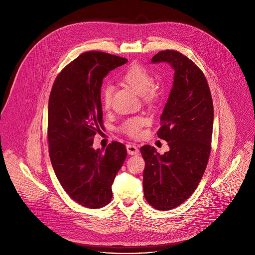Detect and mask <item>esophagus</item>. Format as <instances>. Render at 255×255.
<instances>
[{"label":"esophagus","instance_id":"esophagus-1","mask_svg":"<svg viewBox=\"0 0 255 255\" xmlns=\"http://www.w3.org/2000/svg\"><path fill=\"white\" fill-rule=\"evenodd\" d=\"M126 149L130 155H137L139 153V149L137 148V146H135L134 144H127Z\"/></svg>","mask_w":255,"mask_h":255}]
</instances>
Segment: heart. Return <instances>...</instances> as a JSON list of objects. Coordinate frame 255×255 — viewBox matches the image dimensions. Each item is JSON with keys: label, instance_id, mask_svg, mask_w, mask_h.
I'll use <instances>...</instances> for the list:
<instances>
[{"label": "heart", "instance_id": "b5f03b06", "mask_svg": "<svg viewBox=\"0 0 255 255\" xmlns=\"http://www.w3.org/2000/svg\"><path fill=\"white\" fill-rule=\"evenodd\" d=\"M121 82L136 94L141 95L142 99L145 102L151 103L156 97V90L151 85V75L146 69L137 64L130 65L123 72V75L121 76ZM101 100L103 108L105 110H108L111 107L112 102V89L110 87H107L103 90ZM144 123V118L135 117L125 121L121 127V130L126 135L137 138L141 134V128Z\"/></svg>", "mask_w": 255, "mask_h": 255}]
</instances>
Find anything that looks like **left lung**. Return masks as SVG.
I'll return each mask as SVG.
<instances>
[{"mask_svg": "<svg viewBox=\"0 0 255 255\" xmlns=\"http://www.w3.org/2000/svg\"><path fill=\"white\" fill-rule=\"evenodd\" d=\"M151 62H166L174 71L157 132L169 150L161 155L150 145L140 148L144 197L153 208L166 211L189 199L202 179L211 151L214 107L204 74L187 56L165 50Z\"/></svg>", "mask_w": 255, "mask_h": 255, "instance_id": "1", "label": "left lung"}]
</instances>
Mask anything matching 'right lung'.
Instances as JSON below:
<instances>
[{"label": "right lung", "mask_w": 255, "mask_h": 255, "mask_svg": "<svg viewBox=\"0 0 255 255\" xmlns=\"http://www.w3.org/2000/svg\"><path fill=\"white\" fill-rule=\"evenodd\" d=\"M126 58L100 51L81 54L55 79L48 102L49 156L66 194L80 205L99 209L111 202L112 185L127 156L125 145L93 148L103 128L104 78Z\"/></svg>", "instance_id": "add662e5"}]
</instances>
